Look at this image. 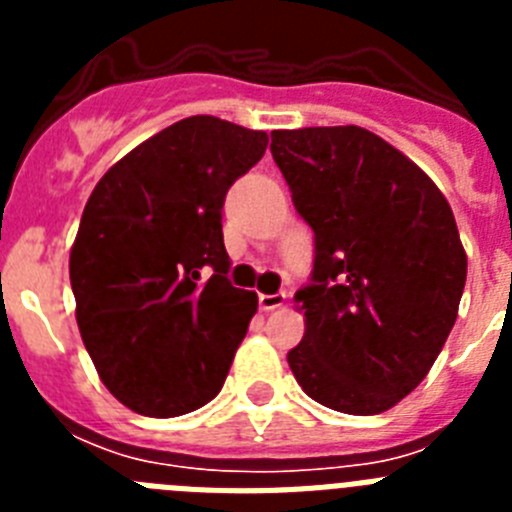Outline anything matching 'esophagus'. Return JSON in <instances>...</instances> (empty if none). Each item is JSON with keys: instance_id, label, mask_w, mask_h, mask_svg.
<instances>
[{"instance_id": "obj_1", "label": "esophagus", "mask_w": 512, "mask_h": 512, "mask_svg": "<svg viewBox=\"0 0 512 512\" xmlns=\"http://www.w3.org/2000/svg\"><path fill=\"white\" fill-rule=\"evenodd\" d=\"M284 302H287V295H284V292H277V295H261L259 297V305H261V310H279V307L284 305Z\"/></svg>"}]
</instances>
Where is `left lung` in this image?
Instances as JSON below:
<instances>
[{
  "label": "left lung",
  "instance_id": "left-lung-1",
  "mask_svg": "<svg viewBox=\"0 0 512 512\" xmlns=\"http://www.w3.org/2000/svg\"><path fill=\"white\" fill-rule=\"evenodd\" d=\"M271 156L315 233L295 295L305 336L287 354L305 395L377 415L431 372L456 323L467 253L433 179L359 125L274 130Z\"/></svg>",
  "mask_w": 512,
  "mask_h": 512
}]
</instances>
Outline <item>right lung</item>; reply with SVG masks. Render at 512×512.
<instances>
[{"label": "right lung", "instance_id": "right-lung-1", "mask_svg": "<svg viewBox=\"0 0 512 512\" xmlns=\"http://www.w3.org/2000/svg\"><path fill=\"white\" fill-rule=\"evenodd\" d=\"M269 146L264 130L179 120L102 176L69 274L99 379L138 415L176 418L220 392L259 307L228 282L223 205Z\"/></svg>", "mask_w": 512, "mask_h": 512}]
</instances>
